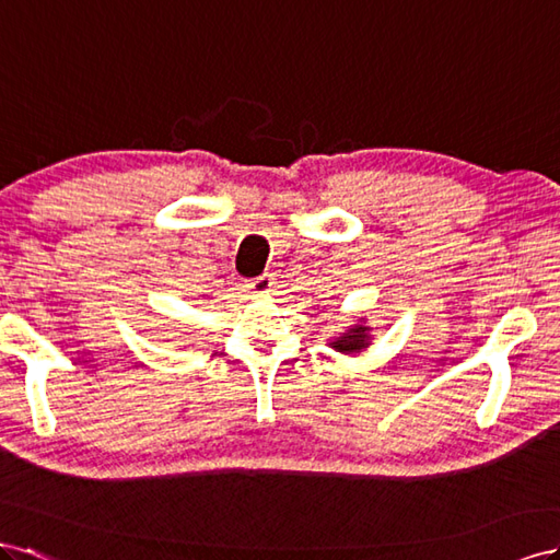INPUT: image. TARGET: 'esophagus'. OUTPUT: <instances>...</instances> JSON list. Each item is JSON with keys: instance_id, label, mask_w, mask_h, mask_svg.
Instances as JSON below:
<instances>
[{"instance_id": "1", "label": "esophagus", "mask_w": 560, "mask_h": 560, "mask_svg": "<svg viewBox=\"0 0 560 560\" xmlns=\"http://www.w3.org/2000/svg\"><path fill=\"white\" fill-rule=\"evenodd\" d=\"M246 289H248L253 295H267V293H271V279H269L267 275L255 277V279H250V281L246 283Z\"/></svg>"}]
</instances>
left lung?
I'll return each instance as SVG.
<instances>
[{"instance_id": "left-lung-1", "label": "left lung", "mask_w": 560, "mask_h": 560, "mask_svg": "<svg viewBox=\"0 0 560 560\" xmlns=\"http://www.w3.org/2000/svg\"><path fill=\"white\" fill-rule=\"evenodd\" d=\"M373 328L365 326L363 318H359L357 324H351L345 332H338L332 340H328V347H332L340 354H359V351H365L373 342Z\"/></svg>"}]
</instances>
